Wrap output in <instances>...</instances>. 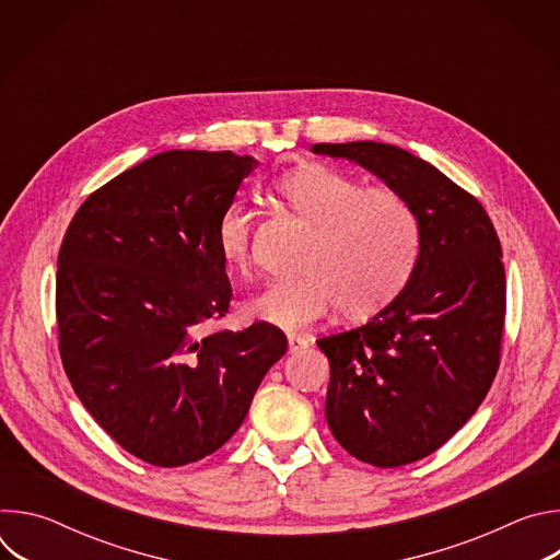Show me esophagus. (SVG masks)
Here are the masks:
<instances>
[{
  "label": "esophagus",
  "instance_id": "34e87169",
  "mask_svg": "<svg viewBox=\"0 0 560 560\" xmlns=\"http://www.w3.org/2000/svg\"><path fill=\"white\" fill-rule=\"evenodd\" d=\"M307 346H310V341H307L305 337H301V335H288V348H290L292 354L305 350Z\"/></svg>",
  "mask_w": 560,
  "mask_h": 560
}]
</instances>
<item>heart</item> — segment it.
Instances as JSON below:
<instances>
[{
    "instance_id": "heart-1",
    "label": "heart",
    "mask_w": 560,
    "mask_h": 560,
    "mask_svg": "<svg viewBox=\"0 0 560 560\" xmlns=\"http://www.w3.org/2000/svg\"><path fill=\"white\" fill-rule=\"evenodd\" d=\"M277 195L316 228L299 279L275 281L246 301L255 322L301 330L324 318L337 303L348 316L387 305L412 277L419 257V221L410 203L385 188H363L354 177L303 164L275 184ZM223 264L248 272L255 244V212L230 201L214 228Z\"/></svg>"
}]
</instances>
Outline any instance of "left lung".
Returning <instances> with one entry per match:
<instances>
[{"label":"left lung","mask_w":560,"mask_h":560,"mask_svg":"<svg viewBox=\"0 0 560 560\" xmlns=\"http://www.w3.org/2000/svg\"><path fill=\"white\" fill-rule=\"evenodd\" d=\"M401 195L419 221L406 288L368 324L318 339L330 361L326 419L343 450L376 467L436 452L486 398L501 357L505 268L471 195L412 152L378 141L314 143Z\"/></svg>","instance_id":"left-lung-1"}]
</instances>
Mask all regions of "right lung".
Segmentation results:
<instances>
[{"mask_svg":"<svg viewBox=\"0 0 560 560\" xmlns=\"http://www.w3.org/2000/svg\"><path fill=\"white\" fill-rule=\"evenodd\" d=\"M259 166L230 150H166L93 192L57 257L63 370L93 419L130 454L179 467L244 423L285 354L268 324L203 335L232 288L214 228Z\"/></svg>","mask_w":560,"mask_h":560,"instance_id":"add662e5","label":"right lung"}]
</instances>
